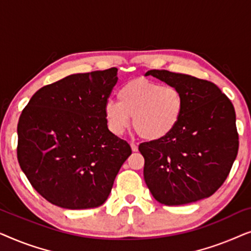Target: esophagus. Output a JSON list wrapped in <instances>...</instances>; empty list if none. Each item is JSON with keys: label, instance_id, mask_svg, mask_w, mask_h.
Instances as JSON below:
<instances>
[{"label": "esophagus", "instance_id": "34e87169", "mask_svg": "<svg viewBox=\"0 0 251 251\" xmlns=\"http://www.w3.org/2000/svg\"><path fill=\"white\" fill-rule=\"evenodd\" d=\"M130 146H131V150L133 152H137V151H138V146H137V144H135L133 142L130 143Z\"/></svg>", "mask_w": 251, "mask_h": 251}]
</instances>
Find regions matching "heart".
<instances>
[{"instance_id": "b5f03b06", "label": "heart", "mask_w": 251, "mask_h": 251, "mask_svg": "<svg viewBox=\"0 0 251 251\" xmlns=\"http://www.w3.org/2000/svg\"><path fill=\"white\" fill-rule=\"evenodd\" d=\"M118 101L108 100L104 115L108 129L121 136L133 128L144 139L159 140L176 128L184 109V98L174 85L139 77L126 82L118 92Z\"/></svg>"}]
</instances>
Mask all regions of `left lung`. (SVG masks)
I'll use <instances>...</instances> for the list:
<instances>
[{"mask_svg":"<svg viewBox=\"0 0 251 251\" xmlns=\"http://www.w3.org/2000/svg\"><path fill=\"white\" fill-rule=\"evenodd\" d=\"M174 85L184 98L173 132L142 143L144 179L160 203L180 205L209 198L227 178L239 150L235 111L217 85L191 75L152 70L145 74Z\"/></svg>","mask_w":251,"mask_h":251,"instance_id":"8db88e82","label":"left lung"}]
</instances>
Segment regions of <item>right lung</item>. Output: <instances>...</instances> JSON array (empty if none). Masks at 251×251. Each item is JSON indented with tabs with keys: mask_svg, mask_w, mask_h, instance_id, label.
Segmentation results:
<instances>
[{
	"mask_svg": "<svg viewBox=\"0 0 251 251\" xmlns=\"http://www.w3.org/2000/svg\"><path fill=\"white\" fill-rule=\"evenodd\" d=\"M118 68L72 74L37 90L18 122L19 166L37 193L58 207L107 200L131 147L108 130L104 106Z\"/></svg>",
	"mask_w": 251,
	"mask_h": 251,
	"instance_id": "right-lung-1",
	"label": "right lung"
}]
</instances>
